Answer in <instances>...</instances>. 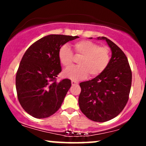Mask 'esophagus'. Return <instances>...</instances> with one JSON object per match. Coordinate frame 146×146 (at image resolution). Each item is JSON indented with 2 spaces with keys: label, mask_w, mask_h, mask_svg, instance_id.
Segmentation results:
<instances>
[{
  "label": "esophagus",
  "mask_w": 146,
  "mask_h": 146,
  "mask_svg": "<svg viewBox=\"0 0 146 146\" xmlns=\"http://www.w3.org/2000/svg\"><path fill=\"white\" fill-rule=\"evenodd\" d=\"M71 84L72 86H75V85L78 84V82L76 81H71Z\"/></svg>",
  "instance_id": "esophagus-1"
}]
</instances>
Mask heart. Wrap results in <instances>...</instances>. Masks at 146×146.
<instances>
[{
  "instance_id": "obj_1",
  "label": "heart",
  "mask_w": 146,
  "mask_h": 146,
  "mask_svg": "<svg viewBox=\"0 0 146 146\" xmlns=\"http://www.w3.org/2000/svg\"><path fill=\"white\" fill-rule=\"evenodd\" d=\"M73 53L81 56L78 62L79 66L68 68L63 72L64 76L71 80H83L90 74L91 78L98 76L104 71L110 60V51L108 47L99 46L89 40H81L73 45ZM60 62L64 67L68 68L73 63V52L67 44H64L58 51Z\"/></svg>"
}]
</instances>
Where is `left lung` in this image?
<instances>
[{"mask_svg":"<svg viewBox=\"0 0 146 146\" xmlns=\"http://www.w3.org/2000/svg\"><path fill=\"white\" fill-rule=\"evenodd\" d=\"M112 56L103 73L89 81L80 84V110L92 121L105 122L117 117L128 102L132 84V72L125 53L106 37Z\"/></svg>","mask_w":146,"mask_h":146,"instance_id":"left-lung-1","label":"left lung"}]
</instances>
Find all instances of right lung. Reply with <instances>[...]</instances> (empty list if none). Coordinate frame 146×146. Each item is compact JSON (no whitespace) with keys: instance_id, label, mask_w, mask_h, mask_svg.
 <instances>
[{"instance_id":"1","label":"right lung","mask_w":146,"mask_h":146,"mask_svg":"<svg viewBox=\"0 0 146 146\" xmlns=\"http://www.w3.org/2000/svg\"><path fill=\"white\" fill-rule=\"evenodd\" d=\"M78 36L51 34L28 48L16 76L18 101L30 115L46 118L59 110L71 86V80L56 78L62 71L58 51L62 45Z\"/></svg>"}]
</instances>
